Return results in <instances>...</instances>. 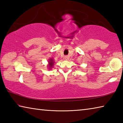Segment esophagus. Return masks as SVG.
I'll return each mask as SVG.
<instances>
[{"mask_svg": "<svg viewBox=\"0 0 123 123\" xmlns=\"http://www.w3.org/2000/svg\"><path fill=\"white\" fill-rule=\"evenodd\" d=\"M64 59L66 60H68L69 59V56H64Z\"/></svg>", "mask_w": 123, "mask_h": 123, "instance_id": "obj_1", "label": "esophagus"}]
</instances>
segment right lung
Segmentation results:
<instances>
[{
    "label": "right lung",
    "mask_w": 123,
    "mask_h": 123,
    "mask_svg": "<svg viewBox=\"0 0 123 123\" xmlns=\"http://www.w3.org/2000/svg\"><path fill=\"white\" fill-rule=\"evenodd\" d=\"M48 66H49V69H51V68L53 67V66H54V60L53 59H50L49 60V61H48Z\"/></svg>",
    "instance_id": "add662e5"
}]
</instances>
